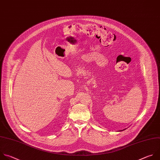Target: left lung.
Here are the masks:
<instances>
[{
  "label": "left lung",
  "instance_id": "left-lung-1",
  "mask_svg": "<svg viewBox=\"0 0 160 160\" xmlns=\"http://www.w3.org/2000/svg\"><path fill=\"white\" fill-rule=\"evenodd\" d=\"M124 130H125V129H124ZM122 131H123V130H122Z\"/></svg>",
  "mask_w": 160,
  "mask_h": 160
}]
</instances>
